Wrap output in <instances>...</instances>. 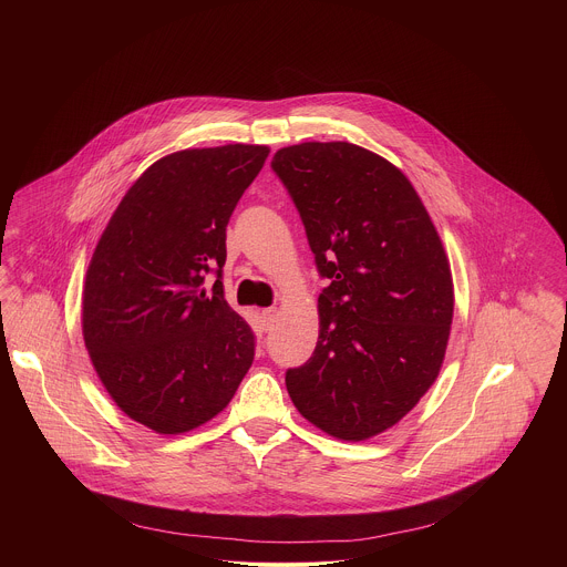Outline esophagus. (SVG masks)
<instances>
[{
  "mask_svg": "<svg viewBox=\"0 0 567 567\" xmlns=\"http://www.w3.org/2000/svg\"><path fill=\"white\" fill-rule=\"evenodd\" d=\"M261 323H264V327L268 329L270 324L275 323V317H277V310L275 308H266V310H261Z\"/></svg>",
  "mask_w": 567,
  "mask_h": 567,
  "instance_id": "obj_1",
  "label": "esophagus"
}]
</instances>
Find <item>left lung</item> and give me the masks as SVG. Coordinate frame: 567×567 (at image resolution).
Here are the masks:
<instances>
[{
	"label": "left lung",
	"mask_w": 567,
	"mask_h": 567,
	"mask_svg": "<svg viewBox=\"0 0 567 567\" xmlns=\"http://www.w3.org/2000/svg\"><path fill=\"white\" fill-rule=\"evenodd\" d=\"M329 286L312 358L286 371L297 410L342 441L395 425L439 375L454 315L441 238L393 163L347 142L275 153Z\"/></svg>",
	"instance_id": "1"
}]
</instances>
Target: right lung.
Returning a JSON list of instances; mask_svg holds the SVG:
<instances>
[{"mask_svg": "<svg viewBox=\"0 0 567 567\" xmlns=\"http://www.w3.org/2000/svg\"><path fill=\"white\" fill-rule=\"evenodd\" d=\"M268 153L229 144L153 163L91 257L86 351L113 402L159 434L216 416L252 364L255 333L225 299L223 266L229 218Z\"/></svg>", "mask_w": 567, "mask_h": 567, "instance_id": "1", "label": "right lung"}]
</instances>
